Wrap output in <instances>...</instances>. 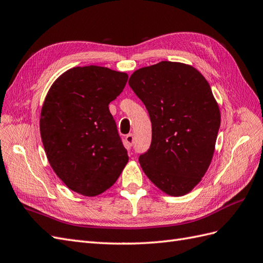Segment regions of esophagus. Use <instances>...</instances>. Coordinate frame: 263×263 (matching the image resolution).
I'll return each instance as SVG.
<instances>
[{
    "instance_id": "34e87169",
    "label": "esophagus",
    "mask_w": 263,
    "mask_h": 263,
    "mask_svg": "<svg viewBox=\"0 0 263 263\" xmlns=\"http://www.w3.org/2000/svg\"><path fill=\"white\" fill-rule=\"evenodd\" d=\"M125 142H126V144L129 145V146H132L133 145V142H134V137H133V134H127V136L125 137Z\"/></svg>"
}]
</instances>
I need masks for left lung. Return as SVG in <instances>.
I'll return each instance as SVG.
<instances>
[{
  "label": "left lung",
  "instance_id": "obj_1",
  "mask_svg": "<svg viewBox=\"0 0 263 263\" xmlns=\"http://www.w3.org/2000/svg\"><path fill=\"white\" fill-rule=\"evenodd\" d=\"M129 84L152 123L140 165L161 191L184 196L204 177L214 153L221 116L211 87L196 67L170 61L134 71Z\"/></svg>",
  "mask_w": 263,
  "mask_h": 263
}]
</instances>
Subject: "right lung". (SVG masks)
I'll return each mask as SVG.
<instances>
[{"label": "right lung", "instance_id": "1", "mask_svg": "<svg viewBox=\"0 0 263 263\" xmlns=\"http://www.w3.org/2000/svg\"><path fill=\"white\" fill-rule=\"evenodd\" d=\"M127 78L104 66L72 67L45 97L40 132L46 157L62 182L82 196L109 189L129 161L109 110Z\"/></svg>", "mask_w": 263, "mask_h": 263}]
</instances>
